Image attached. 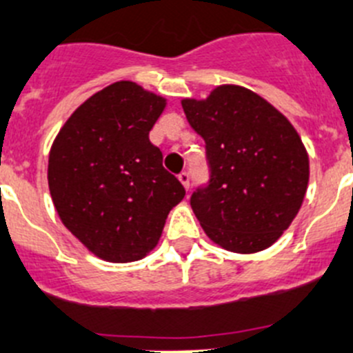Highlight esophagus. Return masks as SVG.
Instances as JSON below:
<instances>
[{
    "instance_id": "34e87169",
    "label": "esophagus",
    "mask_w": 353,
    "mask_h": 353,
    "mask_svg": "<svg viewBox=\"0 0 353 353\" xmlns=\"http://www.w3.org/2000/svg\"><path fill=\"white\" fill-rule=\"evenodd\" d=\"M179 180H180V183H182V185L185 187V190H189L190 176H189V173H187V171H183V173L179 174Z\"/></svg>"
}]
</instances>
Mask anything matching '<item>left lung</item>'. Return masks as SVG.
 I'll return each instance as SVG.
<instances>
[{"mask_svg":"<svg viewBox=\"0 0 353 353\" xmlns=\"http://www.w3.org/2000/svg\"><path fill=\"white\" fill-rule=\"evenodd\" d=\"M182 108L206 143L212 179L190 198L203 231L234 254H255L283 234L305 201L308 152L289 119L241 85H216Z\"/></svg>","mask_w":353,"mask_h":353,"instance_id":"1","label":"left lung"}]
</instances>
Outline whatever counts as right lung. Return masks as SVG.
<instances>
[{"mask_svg": "<svg viewBox=\"0 0 353 353\" xmlns=\"http://www.w3.org/2000/svg\"><path fill=\"white\" fill-rule=\"evenodd\" d=\"M166 98L121 80L82 103L48 154V189L64 228L108 263L140 261L185 196L148 140Z\"/></svg>", "mask_w": 353, "mask_h": 353, "instance_id": "obj_1", "label": "right lung"}]
</instances>
